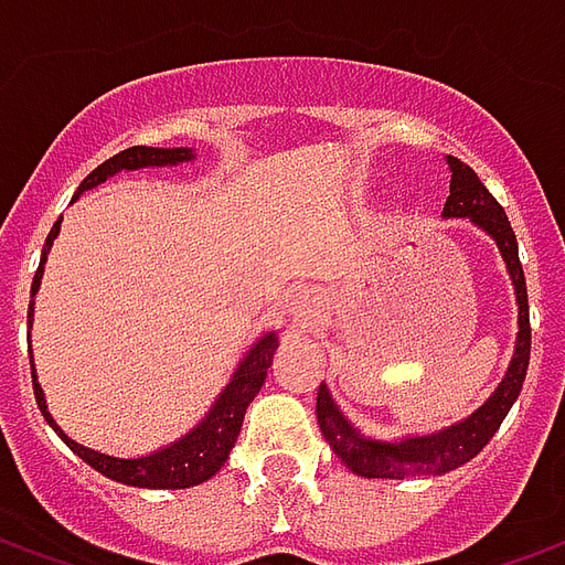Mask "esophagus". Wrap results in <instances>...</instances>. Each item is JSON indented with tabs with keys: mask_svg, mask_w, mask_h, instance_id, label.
I'll return each instance as SVG.
<instances>
[{
	"mask_svg": "<svg viewBox=\"0 0 565 565\" xmlns=\"http://www.w3.org/2000/svg\"><path fill=\"white\" fill-rule=\"evenodd\" d=\"M311 306H315V296L308 294H294L290 296V302H287V315L294 320H302L306 323L311 318Z\"/></svg>",
	"mask_w": 565,
	"mask_h": 565,
	"instance_id": "esophagus-1",
	"label": "esophagus"
}]
</instances>
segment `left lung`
I'll return each instance as SVG.
<instances>
[{
    "label": "left lung",
    "mask_w": 565,
    "mask_h": 565,
    "mask_svg": "<svg viewBox=\"0 0 565 565\" xmlns=\"http://www.w3.org/2000/svg\"><path fill=\"white\" fill-rule=\"evenodd\" d=\"M450 172V196L445 199L441 217L445 221H469L481 233L490 235L499 257L509 271L514 302H518V335L511 351L509 369L497 384V391L475 408L472 415L460 417L457 424L441 426L436 433H408L399 438H379L351 424L339 403L332 399L327 384L318 391V424L323 438L330 441L332 454L360 478H424V475H448L469 462L493 438L499 424L505 420L514 399L521 396L526 366H530V302H526V278H523L518 238L497 199L490 196L478 174L457 157H445Z\"/></svg>",
    "instance_id": "8db88e82"
}]
</instances>
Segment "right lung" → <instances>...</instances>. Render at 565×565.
I'll return each instance as SVG.
<instances>
[{"label": "right lung", "mask_w": 565, "mask_h": 565, "mask_svg": "<svg viewBox=\"0 0 565 565\" xmlns=\"http://www.w3.org/2000/svg\"><path fill=\"white\" fill-rule=\"evenodd\" d=\"M196 160V150L193 148H127L120 150L117 157L105 160L99 169H93L84 181H81L75 199L84 196L87 190H96L99 184H105L108 178H115L120 172H139V169H166V166H184V162ZM72 199V202H75ZM60 223L63 217L54 223V230L47 233V242L42 247V263H39V271L32 278L30 290V330L32 320H35V294L42 287L44 263H47V254L54 247V238L60 235ZM278 351V332L266 330L259 332V339L250 348H247L242 360L235 363L233 375L226 381L214 403L209 405L205 417L199 420L196 426H190L184 436L174 438L162 448L150 450V454H141V457H115V454H103V450L87 448L81 445L72 436H66V429L56 424L51 408H47V396H44L42 384H39V375H35V360H32L30 351V366H32V391H35V403L42 408V415L47 424L54 426V433L68 448L78 454L81 460L93 466L96 472H103L105 478H111L117 484L127 487H145V490H184V487H196L202 481H209L214 475L221 472L223 462L230 460V450H233L235 438L242 433V420H245L247 405L254 403V396L259 393V387L266 384V375H269L271 356Z\"/></svg>", "instance_id": "right-lung-1"}]
</instances>
